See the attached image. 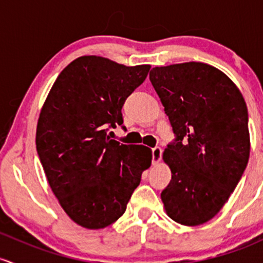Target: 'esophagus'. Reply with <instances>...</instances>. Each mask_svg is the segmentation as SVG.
<instances>
[{"label":"esophagus","mask_w":263,"mask_h":263,"mask_svg":"<svg viewBox=\"0 0 263 263\" xmlns=\"http://www.w3.org/2000/svg\"><path fill=\"white\" fill-rule=\"evenodd\" d=\"M161 154H163V150H161V147L156 146L153 149V164H158L159 161L161 160Z\"/></svg>","instance_id":"obj_1"}]
</instances>
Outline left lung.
<instances>
[{
    "mask_svg": "<svg viewBox=\"0 0 263 263\" xmlns=\"http://www.w3.org/2000/svg\"><path fill=\"white\" fill-rule=\"evenodd\" d=\"M149 78L176 134L163 153L171 170L164 209L180 225H202L222 209L249 163L246 102L225 73L201 62L155 67Z\"/></svg>",
    "mask_w": 263,
    "mask_h": 263,
    "instance_id": "left-lung-1",
    "label": "left lung"
}]
</instances>
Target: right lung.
Listing matches in <instances>:
<instances>
[{
  "mask_svg": "<svg viewBox=\"0 0 263 263\" xmlns=\"http://www.w3.org/2000/svg\"><path fill=\"white\" fill-rule=\"evenodd\" d=\"M149 69L82 55L62 70L41 109L36 146L47 181L69 219L84 229L116 222L152 165V149L108 135L123 124L124 102Z\"/></svg>",
  "mask_w": 263,
  "mask_h": 263,
  "instance_id": "1",
  "label": "right lung"
}]
</instances>
